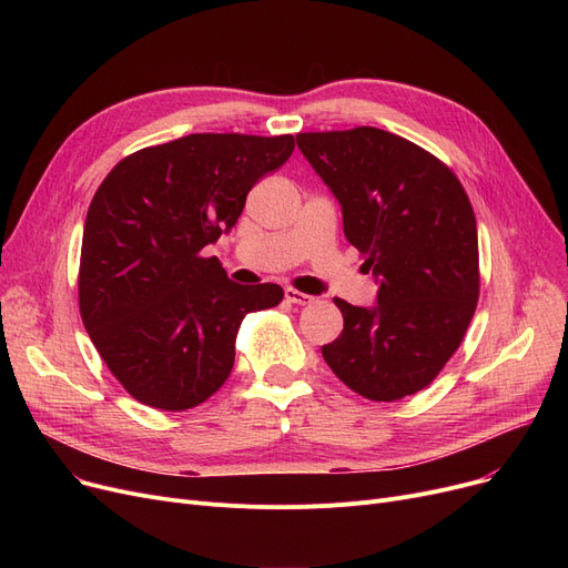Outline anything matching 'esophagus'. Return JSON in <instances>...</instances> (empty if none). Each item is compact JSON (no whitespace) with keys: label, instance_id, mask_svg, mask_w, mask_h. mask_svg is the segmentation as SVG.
I'll return each instance as SVG.
<instances>
[{"label":"esophagus","instance_id":"esophagus-1","mask_svg":"<svg viewBox=\"0 0 568 568\" xmlns=\"http://www.w3.org/2000/svg\"><path fill=\"white\" fill-rule=\"evenodd\" d=\"M285 300H287L290 304H296V306H308V304L315 302V296H311V294H306V292H300V290L287 287V290H285Z\"/></svg>","mask_w":568,"mask_h":568}]
</instances>
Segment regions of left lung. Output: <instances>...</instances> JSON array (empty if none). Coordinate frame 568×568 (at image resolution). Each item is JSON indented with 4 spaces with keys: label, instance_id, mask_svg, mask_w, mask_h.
I'll return each instance as SVG.
<instances>
[{
    "label": "left lung",
    "instance_id": "left-lung-1",
    "mask_svg": "<svg viewBox=\"0 0 568 568\" xmlns=\"http://www.w3.org/2000/svg\"><path fill=\"white\" fill-rule=\"evenodd\" d=\"M296 146L341 202L347 242L379 287L373 308L336 296L345 324L324 362L377 403L426 389L479 300V236L463 184L419 144L373 126L300 133Z\"/></svg>",
    "mask_w": 568,
    "mask_h": 568
}]
</instances>
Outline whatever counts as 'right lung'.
I'll return each instance as SVG.
<instances>
[{
    "label": "right lung",
    "instance_id": "obj_1",
    "mask_svg": "<svg viewBox=\"0 0 568 568\" xmlns=\"http://www.w3.org/2000/svg\"><path fill=\"white\" fill-rule=\"evenodd\" d=\"M292 152V135L193 133L140 149L103 179L84 221L80 315L135 400L165 412L204 403L230 377L242 320L281 304V285H236L202 248Z\"/></svg>",
    "mask_w": 568,
    "mask_h": 568
}]
</instances>
